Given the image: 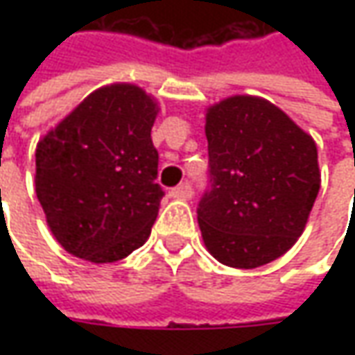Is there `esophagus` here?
<instances>
[{
	"instance_id": "1",
	"label": "esophagus",
	"mask_w": 355,
	"mask_h": 355,
	"mask_svg": "<svg viewBox=\"0 0 355 355\" xmlns=\"http://www.w3.org/2000/svg\"><path fill=\"white\" fill-rule=\"evenodd\" d=\"M191 185L187 184V182H184V184H180L175 189H171V198L173 199H189L191 198Z\"/></svg>"
}]
</instances>
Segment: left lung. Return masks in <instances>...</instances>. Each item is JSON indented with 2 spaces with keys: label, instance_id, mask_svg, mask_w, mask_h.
Here are the masks:
<instances>
[{
  "label": "left lung",
  "instance_id": "8db88e82",
  "mask_svg": "<svg viewBox=\"0 0 355 355\" xmlns=\"http://www.w3.org/2000/svg\"><path fill=\"white\" fill-rule=\"evenodd\" d=\"M205 136L211 189L198 209L205 249L233 268L272 263L302 235L318 196L314 138L251 94L211 104Z\"/></svg>",
  "mask_w": 355,
  "mask_h": 355
}]
</instances>
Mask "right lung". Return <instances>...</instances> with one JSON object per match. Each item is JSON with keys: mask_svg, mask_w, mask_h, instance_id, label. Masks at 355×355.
<instances>
[{"mask_svg": "<svg viewBox=\"0 0 355 355\" xmlns=\"http://www.w3.org/2000/svg\"><path fill=\"white\" fill-rule=\"evenodd\" d=\"M159 106L130 83L101 87L39 140L35 191L73 257L116 263L150 237L162 201L152 126Z\"/></svg>", "mask_w": 355, "mask_h": 355, "instance_id": "add662e5", "label": "right lung"}]
</instances>
